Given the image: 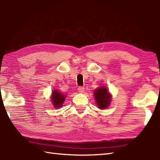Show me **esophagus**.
<instances>
[{
    "label": "esophagus",
    "mask_w": 160,
    "mask_h": 160,
    "mask_svg": "<svg viewBox=\"0 0 160 160\" xmlns=\"http://www.w3.org/2000/svg\"><path fill=\"white\" fill-rule=\"evenodd\" d=\"M78 91L79 92H83L84 91V88L82 87H79L78 88Z\"/></svg>",
    "instance_id": "esophagus-1"
}]
</instances>
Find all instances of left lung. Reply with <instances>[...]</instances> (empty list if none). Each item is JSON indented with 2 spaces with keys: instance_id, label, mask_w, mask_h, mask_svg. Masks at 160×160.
I'll return each instance as SVG.
<instances>
[{
  "instance_id": "8db88e82",
  "label": "left lung",
  "mask_w": 160,
  "mask_h": 160,
  "mask_svg": "<svg viewBox=\"0 0 160 160\" xmlns=\"http://www.w3.org/2000/svg\"><path fill=\"white\" fill-rule=\"evenodd\" d=\"M94 96L100 109H105L109 106L111 101V95L105 87L96 89L94 91Z\"/></svg>"
}]
</instances>
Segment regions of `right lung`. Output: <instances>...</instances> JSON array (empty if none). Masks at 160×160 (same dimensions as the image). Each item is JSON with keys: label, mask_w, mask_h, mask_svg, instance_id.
I'll use <instances>...</instances> for the list:
<instances>
[{"label": "right lung", "mask_w": 160, "mask_h": 160, "mask_svg": "<svg viewBox=\"0 0 160 160\" xmlns=\"http://www.w3.org/2000/svg\"><path fill=\"white\" fill-rule=\"evenodd\" d=\"M66 96L62 93H60L57 90L54 91L52 95L51 100L54 106L56 108L61 107L62 103L65 101V98Z\"/></svg>", "instance_id": "1"}]
</instances>
